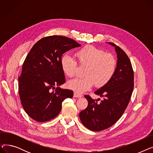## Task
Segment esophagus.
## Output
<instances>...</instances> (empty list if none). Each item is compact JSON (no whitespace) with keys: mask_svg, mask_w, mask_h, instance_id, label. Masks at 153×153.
Returning a JSON list of instances; mask_svg holds the SVG:
<instances>
[{"mask_svg":"<svg viewBox=\"0 0 153 153\" xmlns=\"http://www.w3.org/2000/svg\"><path fill=\"white\" fill-rule=\"evenodd\" d=\"M82 97V95L81 94H78V93H76V92H74V97H76V98H81Z\"/></svg>","mask_w":153,"mask_h":153,"instance_id":"esophagus-1","label":"esophagus"}]
</instances>
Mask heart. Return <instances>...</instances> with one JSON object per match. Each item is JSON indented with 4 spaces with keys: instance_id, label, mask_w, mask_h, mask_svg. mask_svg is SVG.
Segmentation results:
<instances>
[{
    "instance_id": "heart-1",
    "label": "heart",
    "mask_w": 153,
    "mask_h": 153,
    "mask_svg": "<svg viewBox=\"0 0 153 153\" xmlns=\"http://www.w3.org/2000/svg\"><path fill=\"white\" fill-rule=\"evenodd\" d=\"M76 56L79 63L86 66L82 77H77L68 82L69 89L77 93L87 91L95 85L96 87L105 85L113 77L117 68L115 58L110 53L92 45H87L78 50ZM63 73L73 77L77 69L76 61L69 54H64L60 60Z\"/></svg>"
}]
</instances>
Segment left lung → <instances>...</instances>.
Listing matches in <instances>:
<instances>
[{
	"mask_svg": "<svg viewBox=\"0 0 153 153\" xmlns=\"http://www.w3.org/2000/svg\"><path fill=\"white\" fill-rule=\"evenodd\" d=\"M108 43L115 47L117 54L115 74L108 84L94 92L103 100L98 102L99 99L84 95L88 106L79 114L82 124L94 131L105 130L118 121L128 105L134 87V72L129 58L119 46Z\"/></svg>",
	"mask_w": 153,
	"mask_h": 153,
	"instance_id": "1",
	"label": "left lung"
}]
</instances>
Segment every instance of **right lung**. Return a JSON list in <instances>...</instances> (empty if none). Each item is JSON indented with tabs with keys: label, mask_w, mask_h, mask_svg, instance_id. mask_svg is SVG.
<instances>
[{
	"label": "right lung",
	"mask_w": 153,
	"mask_h": 153,
	"mask_svg": "<svg viewBox=\"0 0 153 153\" xmlns=\"http://www.w3.org/2000/svg\"><path fill=\"white\" fill-rule=\"evenodd\" d=\"M79 46L71 38L49 36L38 41L27 56L19 77V92L23 109L35 121L53 119L60 113L62 102L73 97L72 91L58 87L66 81L60 60L62 54Z\"/></svg>",
	"instance_id": "obj_1"
}]
</instances>
